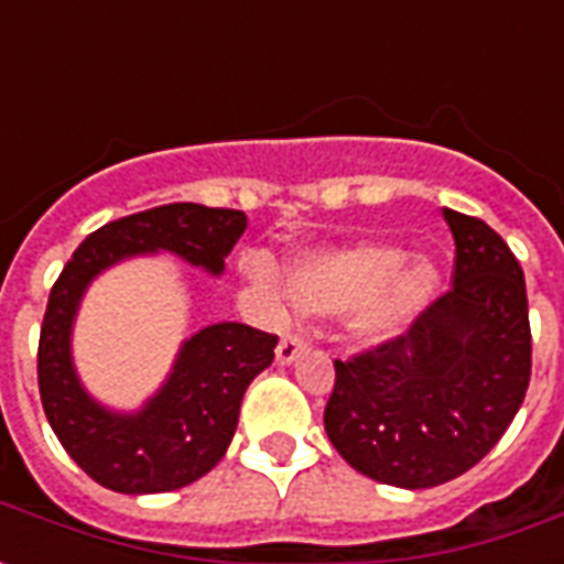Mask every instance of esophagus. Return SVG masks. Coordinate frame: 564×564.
<instances>
[{"label":"esophagus","mask_w":564,"mask_h":564,"mask_svg":"<svg viewBox=\"0 0 564 564\" xmlns=\"http://www.w3.org/2000/svg\"><path fill=\"white\" fill-rule=\"evenodd\" d=\"M304 348H307V343H304L301 336L286 334L281 343H278V351L274 354H278V362H281V366H290V362L299 360V354L304 351Z\"/></svg>","instance_id":"34e87169"}]
</instances>
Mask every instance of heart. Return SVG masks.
<instances>
[{
	"mask_svg": "<svg viewBox=\"0 0 564 564\" xmlns=\"http://www.w3.org/2000/svg\"><path fill=\"white\" fill-rule=\"evenodd\" d=\"M269 281L265 269H254ZM438 286L427 260H412L394 246H351L299 257L286 272L290 299L304 313L343 316L362 345H386L403 336L427 310Z\"/></svg>",
	"mask_w": 564,
	"mask_h": 564,
	"instance_id": "1",
	"label": "heart"
}]
</instances>
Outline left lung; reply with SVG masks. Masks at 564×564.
I'll return each instance as SVG.
<instances>
[{"label": "left lung", "mask_w": 564, "mask_h": 564, "mask_svg": "<svg viewBox=\"0 0 564 564\" xmlns=\"http://www.w3.org/2000/svg\"><path fill=\"white\" fill-rule=\"evenodd\" d=\"M454 286L392 343L336 360L327 438L398 489H430L480 463L524 403L533 339L524 272L482 219L447 210Z\"/></svg>", "instance_id": "1"}]
</instances>
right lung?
Here are the masks:
<instances>
[{
    "label": "right lung",
    "instance_id": "obj_1",
    "mask_svg": "<svg viewBox=\"0 0 564 564\" xmlns=\"http://www.w3.org/2000/svg\"><path fill=\"white\" fill-rule=\"evenodd\" d=\"M242 210L163 204L93 230L48 292L40 327L37 383L46 419L84 474L110 491L158 495L184 489L210 471L237 433L248 383L274 360L278 336L219 322L181 345L166 383L137 412L93 401L73 366V325L96 274L119 260L170 251L204 272H225L242 237Z\"/></svg>",
    "mask_w": 564,
    "mask_h": 564
}]
</instances>
